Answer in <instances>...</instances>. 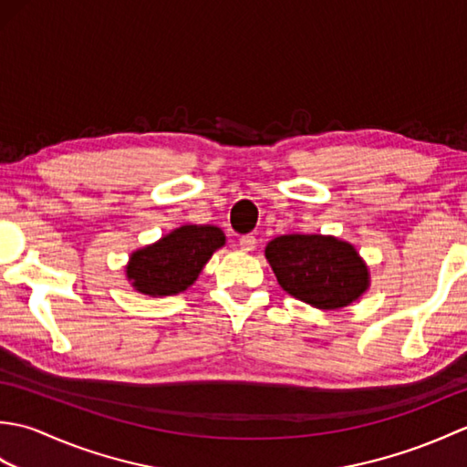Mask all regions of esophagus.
Segmentation results:
<instances>
[{
    "label": "esophagus",
    "instance_id": "esophagus-1",
    "mask_svg": "<svg viewBox=\"0 0 467 467\" xmlns=\"http://www.w3.org/2000/svg\"><path fill=\"white\" fill-rule=\"evenodd\" d=\"M254 244H256V239L253 234H244V236H241V241H239V246L241 249L244 251V253H249V251H253L254 249Z\"/></svg>",
    "mask_w": 467,
    "mask_h": 467
}]
</instances>
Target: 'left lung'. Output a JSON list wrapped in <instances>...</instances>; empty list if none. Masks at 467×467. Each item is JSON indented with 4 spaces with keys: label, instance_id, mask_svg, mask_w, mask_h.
<instances>
[{
    "label": "left lung",
    "instance_id": "left-lung-1",
    "mask_svg": "<svg viewBox=\"0 0 467 467\" xmlns=\"http://www.w3.org/2000/svg\"><path fill=\"white\" fill-rule=\"evenodd\" d=\"M283 291L323 311L351 305L369 286V271L351 243L323 234H283L265 249Z\"/></svg>",
    "mask_w": 467,
    "mask_h": 467
}]
</instances>
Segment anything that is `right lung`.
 I'll return each mask as SVG.
<instances>
[{
  "label": "right lung",
  "instance_id": "1",
  "mask_svg": "<svg viewBox=\"0 0 467 467\" xmlns=\"http://www.w3.org/2000/svg\"><path fill=\"white\" fill-rule=\"evenodd\" d=\"M224 233L211 224H184L154 244L138 249L126 265V276L138 293L168 296L186 291L216 249Z\"/></svg>",
  "mask_w": 467,
  "mask_h": 467
}]
</instances>
